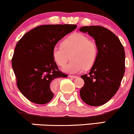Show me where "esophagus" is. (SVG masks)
Returning a JSON list of instances; mask_svg holds the SVG:
<instances>
[{"label": "esophagus", "mask_w": 134, "mask_h": 134, "mask_svg": "<svg viewBox=\"0 0 134 134\" xmlns=\"http://www.w3.org/2000/svg\"><path fill=\"white\" fill-rule=\"evenodd\" d=\"M69 77H70V78H73V79H76V78L77 77L76 76H71V75H69Z\"/></svg>", "instance_id": "34e87169"}]
</instances>
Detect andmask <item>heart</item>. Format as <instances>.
Segmentation results:
<instances>
[{
	"instance_id": "obj_1",
	"label": "heart",
	"mask_w": 134,
	"mask_h": 134,
	"mask_svg": "<svg viewBox=\"0 0 134 134\" xmlns=\"http://www.w3.org/2000/svg\"><path fill=\"white\" fill-rule=\"evenodd\" d=\"M98 49L96 43L86 35L75 33L65 38L62 45H55L52 50L55 62L60 67L67 64L71 56L72 61L63 69L69 74H77L88 69L96 62Z\"/></svg>"
}]
</instances>
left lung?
<instances>
[{"instance_id": "1", "label": "left lung", "mask_w": 134, "mask_h": 134, "mask_svg": "<svg viewBox=\"0 0 134 134\" xmlns=\"http://www.w3.org/2000/svg\"><path fill=\"white\" fill-rule=\"evenodd\" d=\"M95 40L98 55L89 74L81 76L84 85L80 96L85 103L98 107L108 102L116 94L125 73L124 47L113 32L100 26H82Z\"/></svg>"}]
</instances>
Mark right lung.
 I'll use <instances>...</instances> for the list:
<instances>
[{
  "label": "right lung",
  "mask_w": 134,
  "mask_h": 134,
  "mask_svg": "<svg viewBox=\"0 0 134 134\" xmlns=\"http://www.w3.org/2000/svg\"><path fill=\"white\" fill-rule=\"evenodd\" d=\"M77 27L76 24H47L35 27L26 33L15 48L12 66L17 86L27 99L44 104L52 100V81L67 77L52 55L56 44Z\"/></svg>",
  "instance_id": "right-lung-1"
}]
</instances>
